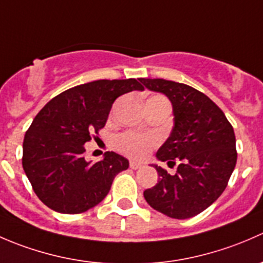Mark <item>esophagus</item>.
I'll return each instance as SVG.
<instances>
[{"label":"esophagus","mask_w":263,"mask_h":263,"mask_svg":"<svg viewBox=\"0 0 263 263\" xmlns=\"http://www.w3.org/2000/svg\"><path fill=\"white\" fill-rule=\"evenodd\" d=\"M142 166V163H139V161L131 160L129 161V168L131 169H140Z\"/></svg>","instance_id":"esophagus-1"}]
</instances>
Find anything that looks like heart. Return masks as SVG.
Masks as SVG:
<instances>
[{
	"mask_svg": "<svg viewBox=\"0 0 263 263\" xmlns=\"http://www.w3.org/2000/svg\"><path fill=\"white\" fill-rule=\"evenodd\" d=\"M154 99L166 100L163 95H153L148 100ZM158 142L159 140L155 135L126 131L116 136L115 146L117 150L121 151L124 155L135 159H142L158 145Z\"/></svg>",
	"mask_w": 263,
	"mask_h": 263,
	"instance_id": "1",
	"label": "heart"
}]
</instances>
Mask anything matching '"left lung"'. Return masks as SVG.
I'll use <instances>...</instances> for the list:
<instances>
[{
    "instance_id": "1",
    "label": "left lung",
    "mask_w": 263,
    "mask_h": 263,
    "mask_svg": "<svg viewBox=\"0 0 263 263\" xmlns=\"http://www.w3.org/2000/svg\"><path fill=\"white\" fill-rule=\"evenodd\" d=\"M140 81L173 104V131L156 156L171 168L178 163L173 176L155 165L159 181L145 191V200L173 219L196 216L227 188L237 164L234 129L224 112L195 87L164 79Z\"/></svg>"
}]
</instances>
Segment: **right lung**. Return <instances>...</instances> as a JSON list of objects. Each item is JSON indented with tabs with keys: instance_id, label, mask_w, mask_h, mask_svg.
<instances>
[{
	"instance_id": "add662e5",
	"label": "right lung",
	"mask_w": 263,
	"mask_h": 263,
	"mask_svg": "<svg viewBox=\"0 0 263 263\" xmlns=\"http://www.w3.org/2000/svg\"><path fill=\"white\" fill-rule=\"evenodd\" d=\"M140 80V79H139ZM136 79L97 80L61 92L35 116L23 144V168L39 200L62 214H80L104 200L128 160L107 151L85 161V142L105 126L118 97L144 90Z\"/></svg>"
}]
</instances>
